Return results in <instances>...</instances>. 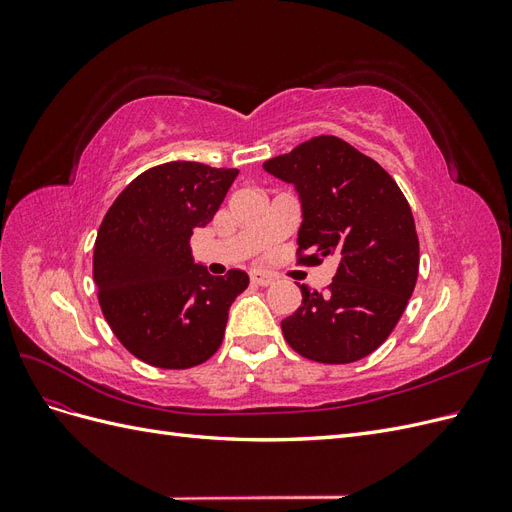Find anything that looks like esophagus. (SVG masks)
Returning <instances> with one entry per match:
<instances>
[{
  "instance_id": "obj_1",
  "label": "esophagus",
  "mask_w": 512,
  "mask_h": 512,
  "mask_svg": "<svg viewBox=\"0 0 512 512\" xmlns=\"http://www.w3.org/2000/svg\"><path fill=\"white\" fill-rule=\"evenodd\" d=\"M250 280H252V284H256V286H271V284L275 282V277L269 275V273H265V271H252V273H250Z\"/></svg>"
}]
</instances>
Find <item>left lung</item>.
Here are the masks:
<instances>
[{
  "label": "left lung",
  "mask_w": 512,
  "mask_h": 512,
  "mask_svg": "<svg viewBox=\"0 0 512 512\" xmlns=\"http://www.w3.org/2000/svg\"><path fill=\"white\" fill-rule=\"evenodd\" d=\"M265 170L299 192V265L337 260L322 292L301 286V307L282 320L288 346L316 363L344 365L378 350L412 297L418 235L395 179L337 136H314Z\"/></svg>",
  "instance_id": "8db88e82"
}]
</instances>
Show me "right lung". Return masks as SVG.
<instances>
[{
    "mask_svg": "<svg viewBox=\"0 0 512 512\" xmlns=\"http://www.w3.org/2000/svg\"><path fill=\"white\" fill-rule=\"evenodd\" d=\"M237 168L166 162L138 175L106 211L94 282L108 327L128 352L160 369H188L218 352L228 309L250 277L194 265L190 237L224 203Z\"/></svg>",
    "mask_w": 512,
    "mask_h": 512,
    "instance_id": "right-lung-1",
    "label": "right lung"
}]
</instances>
